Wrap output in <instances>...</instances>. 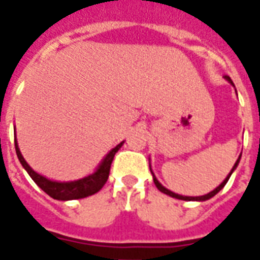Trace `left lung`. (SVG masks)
Segmentation results:
<instances>
[{"mask_svg": "<svg viewBox=\"0 0 260 260\" xmlns=\"http://www.w3.org/2000/svg\"><path fill=\"white\" fill-rule=\"evenodd\" d=\"M225 79L229 80V82H230V83H231V85H234V83H233V80L230 79V76H225ZM240 158H241V156H240V157H238V160H237V163L234 164V167H233V170H231V173H230V174L227 175V178H225V180H224L223 182H221V184H220V185H218L217 188L214 189V191L209 192L207 195L195 196V198H193V196H182V195H178V193H174V192L169 191L167 188H164V186L161 185V184H160V182H158L157 180H156V177H154V175H153V181H154V184H156V186H157L158 191L163 192V193H166V195H170V196H173V198H177V199H181V201H207V199H210V198H213V196L216 195L217 192H220V191H221V189H223L224 185L227 184V181H229V178H230V177H231V174H233V171H234V170L237 169V166H238V163H240ZM152 174H153V173H152Z\"/></svg>", "mask_w": 260, "mask_h": 260, "instance_id": "1", "label": "left lung"}]
</instances>
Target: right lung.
Masks as SVG:
<instances>
[{"mask_svg": "<svg viewBox=\"0 0 260 260\" xmlns=\"http://www.w3.org/2000/svg\"><path fill=\"white\" fill-rule=\"evenodd\" d=\"M121 146H122V142L114 147L113 150L104 157V160H103L102 164H100V167L96 170L94 174L89 175V177H86V178H82V180L72 181V182H57V181L47 180L46 177L37 174L35 170H31L30 166L26 163L25 158L22 156L19 147H18V143L15 142V150H16L18 158H19L20 164L23 166V169L27 171V174L31 177V180L35 181L37 185L40 186L47 195H50L51 198H54V199H58V201L82 199V198L90 196L93 195V193H96V192L100 191L103 186H104V184L107 182L108 175H110V167H111V163H113V158Z\"/></svg>", "mask_w": 260, "mask_h": 260, "instance_id": "right-lung-1", "label": "right lung"}]
</instances>
